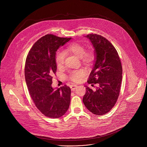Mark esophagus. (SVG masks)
<instances>
[{"label": "esophagus", "mask_w": 147, "mask_h": 147, "mask_svg": "<svg viewBox=\"0 0 147 147\" xmlns=\"http://www.w3.org/2000/svg\"><path fill=\"white\" fill-rule=\"evenodd\" d=\"M77 87V85H74V84L70 86V88H71V90L72 91H74V90H76V88Z\"/></svg>", "instance_id": "obj_1"}]
</instances>
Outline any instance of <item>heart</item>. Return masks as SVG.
<instances>
[{"instance_id": "1", "label": "heart", "mask_w": 147, "mask_h": 147, "mask_svg": "<svg viewBox=\"0 0 147 147\" xmlns=\"http://www.w3.org/2000/svg\"><path fill=\"white\" fill-rule=\"evenodd\" d=\"M67 50L75 55L76 56L81 57L82 61L84 63L88 64L91 63L95 57L94 53L91 51L85 52L86 48L81 44L78 42H73L67 47ZM65 54L63 51H58L55 56V61L57 67L60 68L64 65ZM86 71L84 69H79L72 71L70 73L69 78L74 82H80L82 78L86 75Z\"/></svg>"}]
</instances>
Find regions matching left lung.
<instances>
[{
  "mask_svg": "<svg viewBox=\"0 0 147 147\" xmlns=\"http://www.w3.org/2000/svg\"><path fill=\"white\" fill-rule=\"evenodd\" d=\"M95 49V60L88 83L96 85L95 91L86 86L82 99L86 107L93 114L109 112L118 99L122 80V66L118 53L110 42L98 34L86 36Z\"/></svg>",
  "mask_w": 147,
  "mask_h": 147,
  "instance_id": "obj_1",
  "label": "left lung"
}]
</instances>
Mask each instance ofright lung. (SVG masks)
I'll use <instances>...</instances> for the list:
<instances>
[{
    "mask_svg": "<svg viewBox=\"0 0 147 147\" xmlns=\"http://www.w3.org/2000/svg\"><path fill=\"white\" fill-rule=\"evenodd\" d=\"M70 39L47 34L34 44L26 58L25 78L30 95L37 109L49 118L60 117L69 108L70 88L65 85L55 90L52 84L57 50Z\"/></svg>",
    "mask_w": 147,
    "mask_h": 147,
    "instance_id": "1",
    "label": "right lung"
}]
</instances>
